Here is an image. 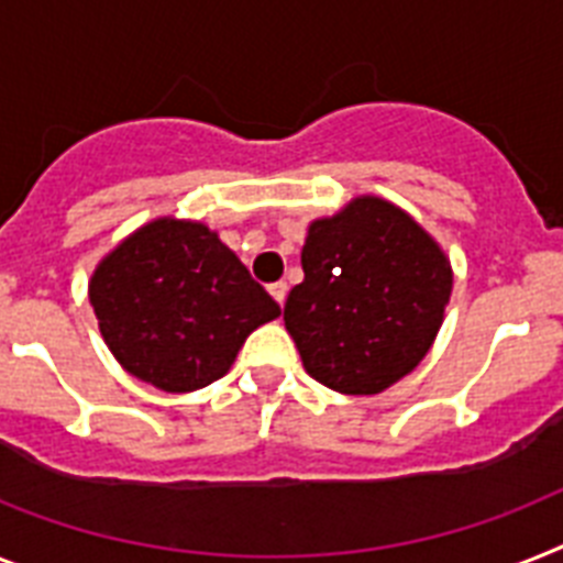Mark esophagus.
Here are the masks:
<instances>
[{
	"label": "esophagus",
	"mask_w": 563,
	"mask_h": 563,
	"mask_svg": "<svg viewBox=\"0 0 563 563\" xmlns=\"http://www.w3.org/2000/svg\"><path fill=\"white\" fill-rule=\"evenodd\" d=\"M268 291H272V297L274 300H277V303H286V295H289V286H286V283H272V286H268Z\"/></svg>",
	"instance_id": "esophagus-1"
}]
</instances>
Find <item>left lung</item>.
Returning a JSON list of instances; mask_svg holds the SVG:
<instances>
[{"label":"left lung","mask_w":563,"mask_h":563,"mask_svg":"<svg viewBox=\"0 0 563 563\" xmlns=\"http://www.w3.org/2000/svg\"><path fill=\"white\" fill-rule=\"evenodd\" d=\"M283 320L303 366L340 395H377L432 349L452 295L443 249L404 209L354 197L309 225Z\"/></svg>","instance_id":"obj_1"}]
</instances>
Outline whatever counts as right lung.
<instances>
[{
	"label": "right lung",
	"instance_id": "add662e5",
	"mask_svg": "<svg viewBox=\"0 0 563 563\" xmlns=\"http://www.w3.org/2000/svg\"><path fill=\"white\" fill-rule=\"evenodd\" d=\"M88 297L122 369L174 395L220 380L245 338L280 314L217 231L174 217L99 260Z\"/></svg>",
	"mask_w": 563,
	"mask_h": 563
}]
</instances>
